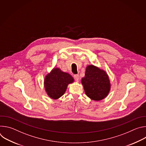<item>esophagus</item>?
<instances>
[{
  "mask_svg": "<svg viewBox=\"0 0 146 146\" xmlns=\"http://www.w3.org/2000/svg\"><path fill=\"white\" fill-rule=\"evenodd\" d=\"M74 79L76 80V81H78V80H79V78H80V76H79L78 74H74Z\"/></svg>",
  "mask_w": 146,
  "mask_h": 146,
  "instance_id": "34e87169",
  "label": "esophagus"
}]
</instances>
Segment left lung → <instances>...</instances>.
<instances>
[{
    "instance_id": "left-lung-1",
    "label": "left lung",
    "mask_w": 146,
    "mask_h": 146,
    "mask_svg": "<svg viewBox=\"0 0 146 146\" xmlns=\"http://www.w3.org/2000/svg\"><path fill=\"white\" fill-rule=\"evenodd\" d=\"M81 83L87 96L94 100H100L106 98L110 90L107 73L94 65L87 67Z\"/></svg>"
}]
</instances>
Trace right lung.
<instances>
[{"label": "right lung", "instance_id": "right-lung-1", "mask_svg": "<svg viewBox=\"0 0 146 146\" xmlns=\"http://www.w3.org/2000/svg\"><path fill=\"white\" fill-rule=\"evenodd\" d=\"M74 81L69 74L54 68L44 79V87L48 95L53 99H57L63 95L68 85Z\"/></svg>", "mask_w": 146, "mask_h": 146}]
</instances>
